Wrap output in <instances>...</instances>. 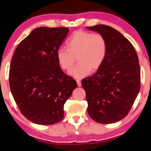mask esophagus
Masks as SVG:
<instances>
[{"instance_id": "esophagus-1", "label": "esophagus", "mask_w": 151, "mask_h": 151, "mask_svg": "<svg viewBox=\"0 0 151 151\" xmlns=\"http://www.w3.org/2000/svg\"><path fill=\"white\" fill-rule=\"evenodd\" d=\"M76 82H77V84L78 86H81L82 84H81V81L80 80H76Z\"/></svg>"}]
</instances>
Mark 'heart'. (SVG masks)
Masks as SVG:
<instances>
[{"label": "heart", "instance_id": "obj_1", "mask_svg": "<svg viewBox=\"0 0 151 151\" xmlns=\"http://www.w3.org/2000/svg\"><path fill=\"white\" fill-rule=\"evenodd\" d=\"M66 44L67 49L59 48L57 50V61L62 69L68 71L73 67L76 58L78 63L69 72L75 78H82L91 71H98L106 58L107 42L101 34L77 31Z\"/></svg>", "mask_w": 151, "mask_h": 151}]
</instances>
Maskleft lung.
I'll return each instance as SVG.
<instances>
[{
	"label": "left lung",
	"mask_w": 151,
	"mask_h": 151,
	"mask_svg": "<svg viewBox=\"0 0 151 151\" xmlns=\"http://www.w3.org/2000/svg\"><path fill=\"white\" fill-rule=\"evenodd\" d=\"M102 35L107 54L102 67L82 80L87 112L96 122L112 124L125 117L140 89V67L135 49L127 38L111 27H86Z\"/></svg>",
	"instance_id": "obj_1"
}]
</instances>
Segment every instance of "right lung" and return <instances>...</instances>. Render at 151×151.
Returning <instances> with one entry per match:
<instances>
[{
    "mask_svg": "<svg viewBox=\"0 0 151 151\" xmlns=\"http://www.w3.org/2000/svg\"><path fill=\"white\" fill-rule=\"evenodd\" d=\"M67 27H38L22 40L12 58L9 86L22 114L32 122L51 125L64 117V104L77 88L58 63L56 51Z\"/></svg>",
    "mask_w": 151,
    "mask_h": 151,
    "instance_id": "right-lung-1",
    "label": "right lung"
}]
</instances>
